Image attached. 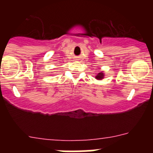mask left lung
Segmentation results:
<instances>
[{"mask_svg": "<svg viewBox=\"0 0 153 153\" xmlns=\"http://www.w3.org/2000/svg\"><path fill=\"white\" fill-rule=\"evenodd\" d=\"M95 78H97V79H102L103 78H104V74H103V72H100V73H98V75H96V77Z\"/></svg>", "mask_w": 153, "mask_h": 153, "instance_id": "obj_1", "label": "left lung"}]
</instances>
